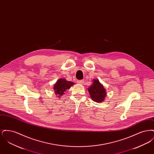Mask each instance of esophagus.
<instances>
[{
	"instance_id": "obj_1",
	"label": "esophagus",
	"mask_w": 154,
	"mask_h": 154,
	"mask_svg": "<svg viewBox=\"0 0 154 154\" xmlns=\"http://www.w3.org/2000/svg\"><path fill=\"white\" fill-rule=\"evenodd\" d=\"M84 82V80L77 81V83H78V84H83Z\"/></svg>"
}]
</instances>
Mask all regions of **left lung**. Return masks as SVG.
I'll return each mask as SVG.
<instances>
[{"mask_svg":"<svg viewBox=\"0 0 154 154\" xmlns=\"http://www.w3.org/2000/svg\"><path fill=\"white\" fill-rule=\"evenodd\" d=\"M91 98L95 102L101 103L105 100L107 92L99 80L94 79L92 84L88 88Z\"/></svg>","mask_w":154,"mask_h":154,"instance_id":"1","label":"left lung"}]
</instances>
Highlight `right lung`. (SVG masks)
<instances>
[{
	"mask_svg": "<svg viewBox=\"0 0 154 154\" xmlns=\"http://www.w3.org/2000/svg\"><path fill=\"white\" fill-rule=\"evenodd\" d=\"M75 84L73 82L66 80L65 79H59L54 85L55 94L59 98L65 94L67 89H69Z\"/></svg>",
	"mask_w": 154,
	"mask_h": 154,
	"instance_id": "right-lung-1",
	"label": "right lung"
}]
</instances>
